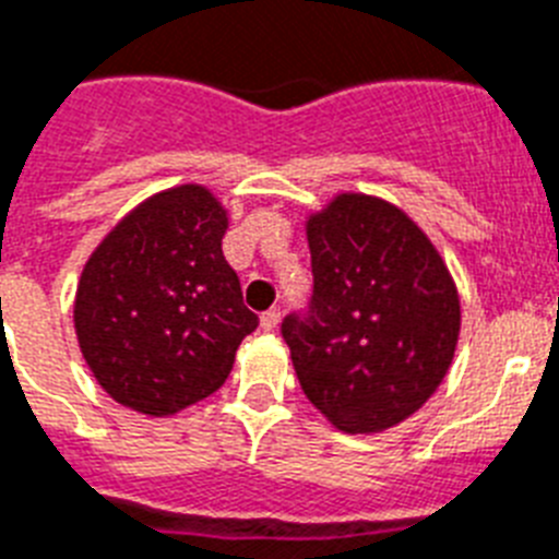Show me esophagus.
<instances>
[{
    "label": "esophagus",
    "mask_w": 559,
    "mask_h": 559,
    "mask_svg": "<svg viewBox=\"0 0 559 559\" xmlns=\"http://www.w3.org/2000/svg\"><path fill=\"white\" fill-rule=\"evenodd\" d=\"M278 321H281L278 309H266L264 316H261V330L272 332V330H275V326H278Z\"/></svg>",
    "instance_id": "obj_1"
}]
</instances>
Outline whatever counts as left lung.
<instances>
[{
    "instance_id": "8db88e82",
    "label": "left lung",
    "mask_w": 559,
    "mask_h": 559,
    "mask_svg": "<svg viewBox=\"0 0 559 559\" xmlns=\"http://www.w3.org/2000/svg\"><path fill=\"white\" fill-rule=\"evenodd\" d=\"M316 295L281 326L309 403L346 435H378L429 401L457 349L461 295L397 204L337 192L307 215Z\"/></svg>"
}]
</instances>
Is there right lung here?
<instances>
[{
    "instance_id": "right-lung-1",
    "label": "right lung",
    "mask_w": 559,
    "mask_h": 559,
    "mask_svg": "<svg viewBox=\"0 0 559 559\" xmlns=\"http://www.w3.org/2000/svg\"><path fill=\"white\" fill-rule=\"evenodd\" d=\"M229 213L204 185L135 204L79 275L73 326L84 364L121 406L170 417L222 389L258 326L222 252Z\"/></svg>"
}]
</instances>
